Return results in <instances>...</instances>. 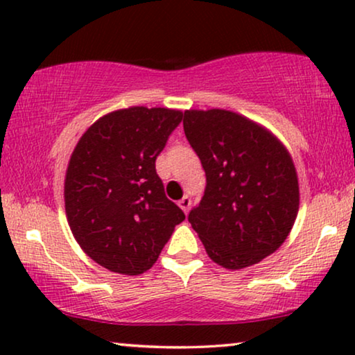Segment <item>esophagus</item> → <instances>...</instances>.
I'll return each mask as SVG.
<instances>
[{
    "mask_svg": "<svg viewBox=\"0 0 355 355\" xmlns=\"http://www.w3.org/2000/svg\"><path fill=\"white\" fill-rule=\"evenodd\" d=\"M191 205H192V200H191V197H182L181 200H179V207L182 208V211L184 213H187L189 210H191Z\"/></svg>",
    "mask_w": 355,
    "mask_h": 355,
    "instance_id": "34e87169",
    "label": "esophagus"
}]
</instances>
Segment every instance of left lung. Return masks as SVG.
Masks as SVG:
<instances>
[{
	"label": "left lung",
	"mask_w": 355,
	"mask_h": 355,
	"mask_svg": "<svg viewBox=\"0 0 355 355\" xmlns=\"http://www.w3.org/2000/svg\"><path fill=\"white\" fill-rule=\"evenodd\" d=\"M207 186L189 223L218 265L259 263L288 237L299 210L293 159L268 130L226 110L184 113Z\"/></svg>",
	"instance_id": "left-lung-1"
}]
</instances>
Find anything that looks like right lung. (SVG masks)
<instances>
[{
	"instance_id": "add662e5",
	"label": "right lung",
	"mask_w": 355,
	"mask_h": 355,
	"mask_svg": "<svg viewBox=\"0 0 355 355\" xmlns=\"http://www.w3.org/2000/svg\"><path fill=\"white\" fill-rule=\"evenodd\" d=\"M182 113L119 110L100 118L72 152L64 182L66 215L82 250L121 275L152 268L186 215L164 193L155 162Z\"/></svg>"
}]
</instances>
